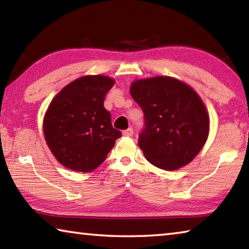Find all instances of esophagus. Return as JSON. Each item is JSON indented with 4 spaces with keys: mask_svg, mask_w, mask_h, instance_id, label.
Wrapping results in <instances>:
<instances>
[{
    "mask_svg": "<svg viewBox=\"0 0 249 249\" xmlns=\"http://www.w3.org/2000/svg\"><path fill=\"white\" fill-rule=\"evenodd\" d=\"M133 134H134V132H133L132 128H127V129L123 130V136H125V137L133 136Z\"/></svg>",
    "mask_w": 249,
    "mask_h": 249,
    "instance_id": "obj_1",
    "label": "esophagus"
}]
</instances>
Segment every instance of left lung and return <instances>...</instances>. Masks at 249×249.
<instances>
[{"instance_id":"obj_1","label":"left lung","mask_w":249,"mask_h":249,"mask_svg":"<svg viewBox=\"0 0 249 249\" xmlns=\"http://www.w3.org/2000/svg\"><path fill=\"white\" fill-rule=\"evenodd\" d=\"M129 92L145 115L138 145L146 159L169 171L190 163L210 132L209 113L200 95L167 75L135 80Z\"/></svg>"}]
</instances>
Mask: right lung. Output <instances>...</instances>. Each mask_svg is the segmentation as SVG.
Returning a JSON list of instances; mask_svg holds the SVG:
<instances>
[{"label":"right lung","instance_id":"1","mask_svg":"<svg viewBox=\"0 0 249 249\" xmlns=\"http://www.w3.org/2000/svg\"><path fill=\"white\" fill-rule=\"evenodd\" d=\"M114 83L107 75H83L67 84L50 102L44 116V136L54 158L68 169L93 171L121 137L103 105Z\"/></svg>","mask_w":249,"mask_h":249}]
</instances>
